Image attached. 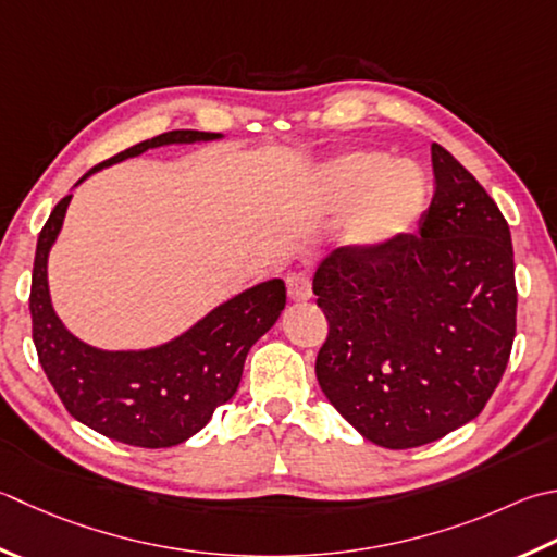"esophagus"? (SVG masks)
I'll list each match as a JSON object with an SVG mask.
<instances>
[{
  "label": "esophagus",
  "instance_id": "obj_1",
  "mask_svg": "<svg viewBox=\"0 0 557 557\" xmlns=\"http://www.w3.org/2000/svg\"><path fill=\"white\" fill-rule=\"evenodd\" d=\"M287 294L292 301H309L313 294L309 272H292L287 277Z\"/></svg>",
  "mask_w": 557,
  "mask_h": 557
}]
</instances>
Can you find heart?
<instances>
[{
	"mask_svg": "<svg viewBox=\"0 0 557 557\" xmlns=\"http://www.w3.org/2000/svg\"><path fill=\"white\" fill-rule=\"evenodd\" d=\"M428 205V178L412 161L386 151L352 149L313 173L307 210L313 216L345 212V242L357 250H379L406 236Z\"/></svg>",
	"mask_w": 557,
	"mask_h": 557,
	"instance_id": "heart-1",
	"label": "heart"
}]
</instances>
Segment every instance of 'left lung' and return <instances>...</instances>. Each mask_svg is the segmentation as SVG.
Returning a JSON list of instances; mask_svg holds the SVG:
<instances>
[{
	"label": "left lung",
	"instance_id": "1",
	"mask_svg": "<svg viewBox=\"0 0 557 557\" xmlns=\"http://www.w3.org/2000/svg\"><path fill=\"white\" fill-rule=\"evenodd\" d=\"M432 169L418 236L333 250L313 272L329 319L315 379L333 408L386 449L430 444L481 416L517 333L507 220L440 145Z\"/></svg>",
	"mask_w": 557,
	"mask_h": 557
}]
</instances>
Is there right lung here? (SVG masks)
<instances>
[{"label":"right lung","mask_w":557,"mask_h":557,"mask_svg":"<svg viewBox=\"0 0 557 557\" xmlns=\"http://www.w3.org/2000/svg\"><path fill=\"white\" fill-rule=\"evenodd\" d=\"M222 137L200 129H171L98 163L76 185L147 149ZM70 200L72 195L54 205L33 260L28 307L42 372L70 416L108 440L141 449H166L190 440L236 394L248 350L285 309V282L275 277L244 289L169 343L147 350H101L64 329L50 299L48 256L62 232Z\"/></svg>","instance_id":"add662e5"}]
</instances>
